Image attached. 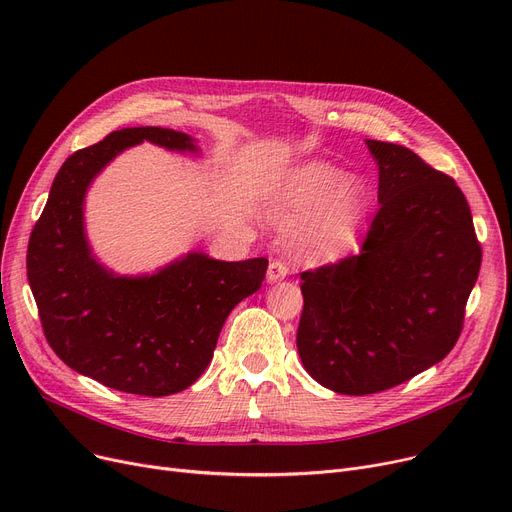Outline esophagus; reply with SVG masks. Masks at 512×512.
<instances>
[{
    "label": "esophagus",
    "mask_w": 512,
    "mask_h": 512,
    "mask_svg": "<svg viewBox=\"0 0 512 512\" xmlns=\"http://www.w3.org/2000/svg\"><path fill=\"white\" fill-rule=\"evenodd\" d=\"M288 276V265L280 259L272 261L270 267H267V282H280Z\"/></svg>",
    "instance_id": "esophagus-1"
}]
</instances>
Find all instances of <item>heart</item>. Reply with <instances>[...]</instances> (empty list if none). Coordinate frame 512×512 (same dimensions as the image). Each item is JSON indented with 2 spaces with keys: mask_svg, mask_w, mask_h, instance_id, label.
<instances>
[{
  "mask_svg": "<svg viewBox=\"0 0 512 512\" xmlns=\"http://www.w3.org/2000/svg\"><path fill=\"white\" fill-rule=\"evenodd\" d=\"M369 207L367 188L328 161L294 168L278 191V209L288 220L309 215L299 234L307 259L334 261L355 245Z\"/></svg>",
  "mask_w": 512,
  "mask_h": 512,
  "instance_id": "heart-1",
  "label": "heart"
}]
</instances>
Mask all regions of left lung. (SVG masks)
<instances>
[{"mask_svg": "<svg viewBox=\"0 0 512 512\" xmlns=\"http://www.w3.org/2000/svg\"><path fill=\"white\" fill-rule=\"evenodd\" d=\"M380 211L357 255L301 274L297 348L313 380L365 396L440 363L463 330L481 265L469 203L411 149L365 141Z\"/></svg>", "mask_w": 512, "mask_h": 512, "instance_id": "8db88e82", "label": "left lung"}]
</instances>
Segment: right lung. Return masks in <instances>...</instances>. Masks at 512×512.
Instances as JSON below:
<instances>
[{"label": "right lung", "instance_id": "obj_1", "mask_svg": "<svg viewBox=\"0 0 512 512\" xmlns=\"http://www.w3.org/2000/svg\"><path fill=\"white\" fill-rule=\"evenodd\" d=\"M143 141L197 151L184 132L137 126L72 153L31 232L26 276L43 334L68 367L120 392L170 396L205 371L226 317L259 290L267 259L218 261L188 253L143 278L101 267L85 238V193L105 164Z\"/></svg>", "mask_w": 512, "mask_h": 512}]
</instances>
